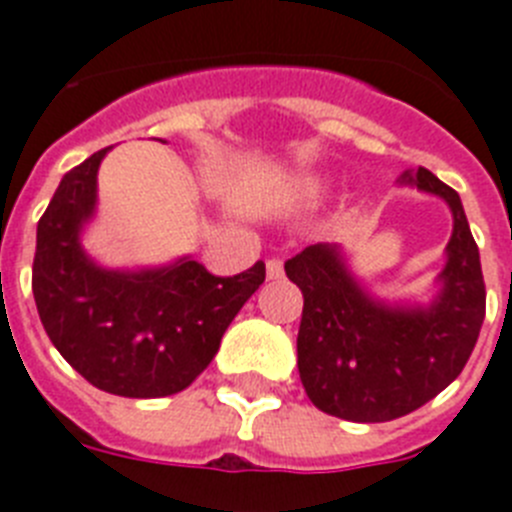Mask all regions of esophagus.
I'll list each match as a JSON object with an SVG mask.
<instances>
[{"mask_svg": "<svg viewBox=\"0 0 512 512\" xmlns=\"http://www.w3.org/2000/svg\"><path fill=\"white\" fill-rule=\"evenodd\" d=\"M265 273H268L270 281H278L283 276V260L281 257H270L268 263H265Z\"/></svg>", "mask_w": 512, "mask_h": 512, "instance_id": "obj_1", "label": "esophagus"}]
</instances>
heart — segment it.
I'll list each match as a JSON object with an SVG mask.
<instances>
[{
  "label": "heart",
  "instance_id": "b5f03b06",
  "mask_svg": "<svg viewBox=\"0 0 512 512\" xmlns=\"http://www.w3.org/2000/svg\"><path fill=\"white\" fill-rule=\"evenodd\" d=\"M296 197L302 200V203H315L322 197V187L317 179H302V182L296 184Z\"/></svg>",
  "mask_w": 512,
  "mask_h": 512
}]
</instances>
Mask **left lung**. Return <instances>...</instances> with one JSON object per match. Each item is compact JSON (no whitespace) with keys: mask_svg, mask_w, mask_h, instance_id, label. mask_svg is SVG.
<instances>
[{"mask_svg":"<svg viewBox=\"0 0 512 512\" xmlns=\"http://www.w3.org/2000/svg\"><path fill=\"white\" fill-rule=\"evenodd\" d=\"M403 182L453 210L448 263L429 307H390L367 294L336 244H309L286 268L304 296L296 336L309 401L346 422H390L432 401L466 367L484 322L482 263L461 197L424 166Z\"/></svg>","mask_w":512,"mask_h":512,"instance_id":"left-lung-1","label":"left lung"}]
</instances>
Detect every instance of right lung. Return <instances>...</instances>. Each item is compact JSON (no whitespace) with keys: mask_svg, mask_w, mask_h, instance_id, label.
<instances>
[{"mask_svg":"<svg viewBox=\"0 0 512 512\" xmlns=\"http://www.w3.org/2000/svg\"><path fill=\"white\" fill-rule=\"evenodd\" d=\"M109 148L62 176L38 221L33 296L46 336L90 385L124 398H161L213 362L236 312L265 281V263L213 276L197 260L153 270H106L80 231L96 210V176Z\"/></svg>","mask_w":512,"mask_h":512,"instance_id":"add662e5","label":"right lung"}]
</instances>
